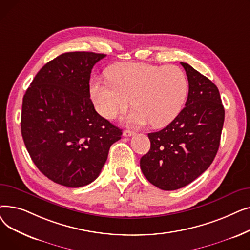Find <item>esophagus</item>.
<instances>
[{
  "mask_svg": "<svg viewBox=\"0 0 250 250\" xmlns=\"http://www.w3.org/2000/svg\"><path fill=\"white\" fill-rule=\"evenodd\" d=\"M134 132L133 130H128V129H125L124 130V133H123V135L125 136V137H132V136H134Z\"/></svg>",
  "mask_w": 250,
  "mask_h": 250,
  "instance_id": "1",
  "label": "esophagus"
}]
</instances>
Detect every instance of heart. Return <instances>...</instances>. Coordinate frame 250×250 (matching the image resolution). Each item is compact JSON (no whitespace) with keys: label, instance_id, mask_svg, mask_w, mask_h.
I'll use <instances>...</instances> for the list:
<instances>
[{"label":"heart","instance_id":"obj_1","mask_svg":"<svg viewBox=\"0 0 250 250\" xmlns=\"http://www.w3.org/2000/svg\"><path fill=\"white\" fill-rule=\"evenodd\" d=\"M109 80L94 78L90 93L96 110L107 120L136 107L126 117V124L142 126L151 124L162 127L180 113L188 93L186 73L177 65H154L122 62L111 67Z\"/></svg>","mask_w":250,"mask_h":250}]
</instances>
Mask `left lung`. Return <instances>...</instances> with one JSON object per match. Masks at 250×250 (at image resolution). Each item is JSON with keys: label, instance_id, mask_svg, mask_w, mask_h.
<instances>
[{"label": "left lung", "instance_id": "left-lung-1", "mask_svg": "<svg viewBox=\"0 0 250 250\" xmlns=\"http://www.w3.org/2000/svg\"><path fill=\"white\" fill-rule=\"evenodd\" d=\"M186 106L173 122L148 134L149 152L140 160L143 174L163 190L189 185L212 164L220 146L225 110L217 86L187 62Z\"/></svg>", "mask_w": 250, "mask_h": 250}]
</instances>
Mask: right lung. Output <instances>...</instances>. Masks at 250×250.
Segmentation results:
<instances>
[{"mask_svg": "<svg viewBox=\"0 0 250 250\" xmlns=\"http://www.w3.org/2000/svg\"><path fill=\"white\" fill-rule=\"evenodd\" d=\"M104 54L65 52L41 69L22 103L21 133L33 163L68 188L94 181L121 128L99 115L90 99V75Z\"/></svg>", "mask_w": 250, "mask_h": 250, "instance_id": "obj_1", "label": "right lung"}]
</instances>
